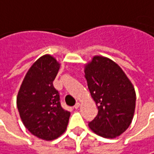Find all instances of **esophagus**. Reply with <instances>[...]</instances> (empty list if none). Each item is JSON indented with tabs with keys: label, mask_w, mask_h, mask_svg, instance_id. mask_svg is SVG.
<instances>
[{
	"label": "esophagus",
	"mask_w": 154,
	"mask_h": 154,
	"mask_svg": "<svg viewBox=\"0 0 154 154\" xmlns=\"http://www.w3.org/2000/svg\"><path fill=\"white\" fill-rule=\"evenodd\" d=\"M80 105H81V104H80V103H77L76 104L74 105V107H73V108L77 109H79V107H80Z\"/></svg>",
	"instance_id": "esophagus-1"
}]
</instances>
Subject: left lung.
<instances>
[{
    "mask_svg": "<svg viewBox=\"0 0 154 154\" xmlns=\"http://www.w3.org/2000/svg\"><path fill=\"white\" fill-rule=\"evenodd\" d=\"M85 77L98 113L88 125L101 137L113 138L130 126L136 94L121 67L111 60L95 56L85 66Z\"/></svg>",
    "mask_w": 154,
    "mask_h": 154,
    "instance_id": "obj_1",
    "label": "left lung"
}]
</instances>
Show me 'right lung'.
I'll list each match as a JSON object with an SVG mask.
<instances>
[{
	"mask_svg": "<svg viewBox=\"0 0 154 154\" xmlns=\"http://www.w3.org/2000/svg\"><path fill=\"white\" fill-rule=\"evenodd\" d=\"M60 64L51 55H44L26 73L17 94V109L24 126L44 140H53L63 134L70 112L61 107L60 93L53 81Z\"/></svg>",
	"mask_w": 154,
	"mask_h": 154,
	"instance_id": "right-lung-1",
	"label": "right lung"
}]
</instances>
